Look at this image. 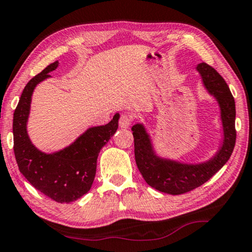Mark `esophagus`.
Instances as JSON below:
<instances>
[{
	"label": "esophagus",
	"instance_id": "obj_1",
	"mask_svg": "<svg viewBox=\"0 0 252 252\" xmlns=\"http://www.w3.org/2000/svg\"><path fill=\"white\" fill-rule=\"evenodd\" d=\"M130 125H131V116L126 114H122L121 118L119 120L120 127H122V129H126V127L130 126Z\"/></svg>",
	"mask_w": 252,
	"mask_h": 252
}]
</instances>
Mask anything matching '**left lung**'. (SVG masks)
Here are the masks:
<instances>
[{"mask_svg":"<svg viewBox=\"0 0 252 252\" xmlns=\"http://www.w3.org/2000/svg\"><path fill=\"white\" fill-rule=\"evenodd\" d=\"M196 70L200 73L204 88L216 98L220 108L224 138L221 146L210 160L192 164L158 157L144 125L137 123L131 127L134 158L145 182L153 189L171 195L190 192L203 185L229 160L235 146V101L227 83L208 63H198Z\"/></svg>","mask_w":252,"mask_h":252,"instance_id":"8db88e82","label":"left lung"}]
</instances>
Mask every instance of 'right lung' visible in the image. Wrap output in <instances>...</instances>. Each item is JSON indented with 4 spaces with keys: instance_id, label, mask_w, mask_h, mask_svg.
I'll list each match as a JSON object with an SVG mask.
<instances>
[{
    "instance_id": "1",
    "label": "right lung",
    "mask_w": 252,
    "mask_h": 252,
    "mask_svg": "<svg viewBox=\"0 0 252 252\" xmlns=\"http://www.w3.org/2000/svg\"><path fill=\"white\" fill-rule=\"evenodd\" d=\"M55 62L26 84L13 113V151L19 171L37 190L59 203L76 201L89 192L95 176L97 158L104 145L119 127L120 114L107 125L89 127L69 146L47 154L32 144L27 133L32 94L35 87L50 77Z\"/></svg>"
}]
</instances>
